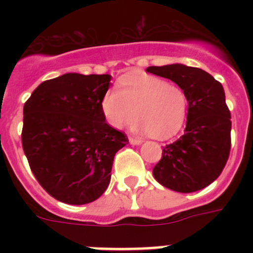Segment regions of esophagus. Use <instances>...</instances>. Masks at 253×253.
I'll return each instance as SVG.
<instances>
[{"instance_id": "obj_1", "label": "esophagus", "mask_w": 253, "mask_h": 253, "mask_svg": "<svg viewBox=\"0 0 253 253\" xmlns=\"http://www.w3.org/2000/svg\"><path fill=\"white\" fill-rule=\"evenodd\" d=\"M129 143H130V144H133V146H139V144H142V140L137 139V138L129 137Z\"/></svg>"}]
</instances>
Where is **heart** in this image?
I'll return each instance as SVG.
<instances>
[{
    "label": "heart",
    "mask_w": 253,
    "mask_h": 253,
    "mask_svg": "<svg viewBox=\"0 0 253 253\" xmlns=\"http://www.w3.org/2000/svg\"><path fill=\"white\" fill-rule=\"evenodd\" d=\"M102 97V113L114 128H122L134 118V130L169 139L184 126L189 110L185 91L151 75H128Z\"/></svg>",
    "instance_id": "1"
}]
</instances>
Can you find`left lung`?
<instances>
[{
	"label": "left lung",
	"instance_id": "8db88e82",
	"mask_svg": "<svg viewBox=\"0 0 253 253\" xmlns=\"http://www.w3.org/2000/svg\"><path fill=\"white\" fill-rule=\"evenodd\" d=\"M147 72L175 82L189 100L184 135L162 149L154 178L177 193H194L222 173L231 151V113L220 82L195 67L181 63L148 67Z\"/></svg>",
	"mask_w": 253,
	"mask_h": 253
}]
</instances>
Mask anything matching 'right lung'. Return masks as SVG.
I'll return each instance as SVG.
<instances>
[{
    "instance_id": "1",
    "label": "right lung",
    "mask_w": 253,
    "mask_h": 253,
    "mask_svg": "<svg viewBox=\"0 0 253 253\" xmlns=\"http://www.w3.org/2000/svg\"><path fill=\"white\" fill-rule=\"evenodd\" d=\"M110 80L66 73L40 84L24 105L22 148L38 182L59 202L99 199L110 184L114 156L128 144L102 113Z\"/></svg>"
}]
</instances>
